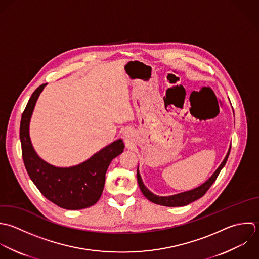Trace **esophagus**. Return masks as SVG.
<instances>
[{"instance_id":"1","label":"esophagus","mask_w":259,"mask_h":259,"mask_svg":"<svg viewBox=\"0 0 259 259\" xmlns=\"http://www.w3.org/2000/svg\"><path fill=\"white\" fill-rule=\"evenodd\" d=\"M123 135L126 139H129L132 135V129L129 128V127H126L124 130H123Z\"/></svg>"}]
</instances>
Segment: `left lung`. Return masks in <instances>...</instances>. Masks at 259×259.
<instances>
[{"mask_svg": "<svg viewBox=\"0 0 259 259\" xmlns=\"http://www.w3.org/2000/svg\"><path fill=\"white\" fill-rule=\"evenodd\" d=\"M230 149H231V147L228 149V152H227L224 160L219 165V167L216 169V171L212 175V177L209 180H207L204 184L199 186L198 188H195L193 190L186 191V192H183V193H179V194H176V195H171V196H163V197L162 196H157V195L153 194L152 192H150L145 187V185L142 182V179H141V176L139 174V170L137 168V181H138L139 188H140L142 194L145 196V198L147 200H149L150 202L154 203V204H157V205H160V206H165V207H183V206H187V205L197 201L198 199L202 198L207 193V191L211 188V186L214 184V182L218 178L221 169L225 166V164L227 162V159H228V156L230 154Z\"/></svg>", "mask_w": 259, "mask_h": 259, "instance_id": "1", "label": "left lung"}]
</instances>
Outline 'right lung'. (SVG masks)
<instances>
[{
  "instance_id": "right-lung-1",
  "label": "right lung",
  "mask_w": 259,
  "mask_h": 259,
  "mask_svg": "<svg viewBox=\"0 0 259 259\" xmlns=\"http://www.w3.org/2000/svg\"><path fill=\"white\" fill-rule=\"evenodd\" d=\"M46 84L34 91L22 114L20 140L24 164L30 179L47 200L66 210L85 209L101 198L106 171L111 161L123 152L125 145L122 139H118L85 161L69 167H57L39 157L30 139L29 125L36 102Z\"/></svg>"
}]
</instances>
